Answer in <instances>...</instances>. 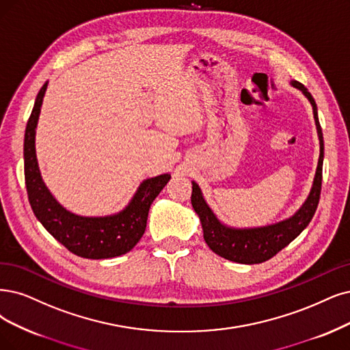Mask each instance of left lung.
<instances>
[{"mask_svg": "<svg viewBox=\"0 0 350 350\" xmlns=\"http://www.w3.org/2000/svg\"><path fill=\"white\" fill-rule=\"evenodd\" d=\"M293 85L303 90V94L308 98L310 103H312L317 134L320 139V157L314 183L306 203L301 206V209L299 212L293 217L287 219V221H282L271 226L256 229H230L217 221L209 206L206 204L199 186L195 182H191V204L193 209L196 211V213L200 217L204 241L215 254L226 258L229 261L239 264H260L268 261L269 258L277 255L282 248H286L291 241L299 237L316 213L321 191L323 155H325L323 133L313 96L310 95L304 85L299 82H293Z\"/></svg>", "mask_w": 350, "mask_h": 350, "instance_id": "obj_1", "label": "left lung"}]
</instances>
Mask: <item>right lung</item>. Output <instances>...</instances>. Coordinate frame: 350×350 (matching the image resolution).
<instances>
[{
    "mask_svg": "<svg viewBox=\"0 0 350 350\" xmlns=\"http://www.w3.org/2000/svg\"><path fill=\"white\" fill-rule=\"evenodd\" d=\"M46 88L47 83L37 94L24 135V178L31 209L49 234L77 256L103 260L126 254L144 235L150 206L168 183L170 174L146 180L131 203L115 216L82 217L63 209L44 186L36 160V125Z\"/></svg>",
    "mask_w": 350,
    "mask_h": 350,
    "instance_id": "obj_1",
    "label": "right lung"
}]
</instances>
